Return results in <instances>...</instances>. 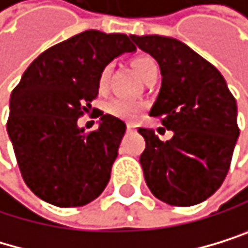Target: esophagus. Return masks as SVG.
Listing matches in <instances>:
<instances>
[{
  "label": "esophagus",
  "instance_id": "obj_1",
  "mask_svg": "<svg viewBox=\"0 0 248 248\" xmlns=\"http://www.w3.org/2000/svg\"><path fill=\"white\" fill-rule=\"evenodd\" d=\"M126 131L128 132H136V126L132 125V123H128V125H126Z\"/></svg>",
  "mask_w": 248,
  "mask_h": 248
}]
</instances>
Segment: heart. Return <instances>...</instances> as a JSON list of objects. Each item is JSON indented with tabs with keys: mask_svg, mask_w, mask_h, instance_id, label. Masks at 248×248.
<instances>
[{
	"mask_svg": "<svg viewBox=\"0 0 248 248\" xmlns=\"http://www.w3.org/2000/svg\"><path fill=\"white\" fill-rule=\"evenodd\" d=\"M132 63H134V68L143 78V80H146L151 73L158 70L157 62L151 56H139L132 61ZM109 74H111V65L108 63V65H105L102 68V71L99 74V79H97L99 91L107 90L108 82H109ZM103 109H105V112L112 117L131 122V120H136L140 116V112L143 111V103L137 102V100L125 99V97H112L105 103V105H103Z\"/></svg>",
	"mask_w": 248,
	"mask_h": 248,
	"instance_id": "b5f03b06",
	"label": "heart"
}]
</instances>
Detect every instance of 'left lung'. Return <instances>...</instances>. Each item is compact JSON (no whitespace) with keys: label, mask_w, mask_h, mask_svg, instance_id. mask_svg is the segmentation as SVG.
<instances>
[{"label":"left lung","mask_w":248,"mask_h":248,"mask_svg":"<svg viewBox=\"0 0 248 248\" xmlns=\"http://www.w3.org/2000/svg\"><path fill=\"white\" fill-rule=\"evenodd\" d=\"M161 70V88L152 117L174 131L161 141L154 131L139 128L146 148L140 163L149 190L170 206H194L214 195L224 181L239 128L236 100L222 74L174 38L131 34Z\"/></svg>","instance_id":"obj_1"}]
</instances>
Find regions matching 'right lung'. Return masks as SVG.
<instances>
[{
  "mask_svg": "<svg viewBox=\"0 0 248 248\" xmlns=\"http://www.w3.org/2000/svg\"><path fill=\"white\" fill-rule=\"evenodd\" d=\"M131 36L87 30L50 47L24 71L10 96L7 132L30 190L58 207L85 206L107 187L126 125L99 114L85 132L78 119L97 97L102 68L126 51Z\"/></svg>",
  "mask_w": 248,
  "mask_h": 248,
  "instance_id": "1",
  "label": "right lung"
}]
</instances>
